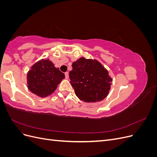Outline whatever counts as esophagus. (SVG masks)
Masks as SVG:
<instances>
[{"label": "esophagus", "instance_id": "34e87169", "mask_svg": "<svg viewBox=\"0 0 157 157\" xmlns=\"http://www.w3.org/2000/svg\"><path fill=\"white\" fill-rule=\"evenodd\" d=\"M65 78H69V73L68 72H65Z\"/></svg>", "mask_w": 157, "mask_h": 157}]
</instances>
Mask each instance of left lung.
<instances>
[{"mask_svg": "<svg viewBox=\"0 0 157 157\" xmlns=\"http://www.w3.org/2000/svg\"><path fill=\"white\" fill-rule=\"evenodd\" d=\"M72 67L69 74L71 84L80 99L97 102L107 97L112 78L99 61L81 58L73 63Z\"/></svg>", "mask_w": 157, "mask_h": 157, "instance_id": "obj_1", "label": "left lung"}]
</instances>
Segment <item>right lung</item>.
Wrapping results in <instances>:
<instances>
[{"label": "right lung", "mask_w": 157, "mask_h": 157, "mask_svg": "<svg viewBox=\"0 0 157 157\" xmlns=\"http://www.w3.org/2000/svg\"><path fill=\"white\" fill-rule=\"evenodd\" d=\"M65 75L47 59H41L32 66L27 73L28 88L40 97H46L53 93Z\"/></svg>", "instance_id": "right-lung-1"}]
</instances>
